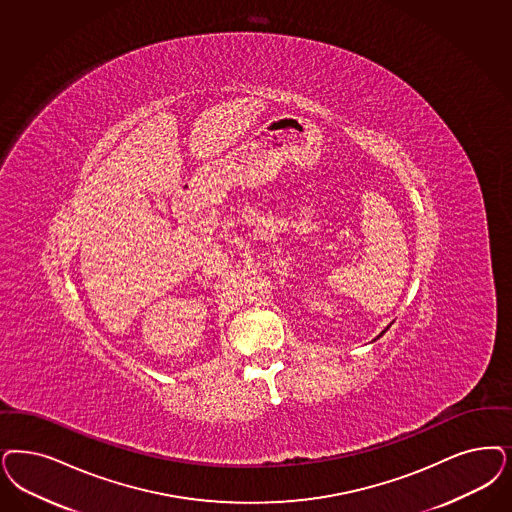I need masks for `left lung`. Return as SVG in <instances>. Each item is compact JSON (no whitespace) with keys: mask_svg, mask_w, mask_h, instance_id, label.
<instances>
[{"mask_svg":"<svg viewBox=\"0 0 512 512\" xmlns=\"http://www.w3.org/2000/svg\"><path fill=\"white\" fill-rule=\"evenodd\" d=\"M384 333H386V329H384V331H382V333H380V336L384 335Z\"/></svg>","mask_w":512,"mask_h":512,"instance_id":"8db88e82","label":"left lung"}]
</instances>
